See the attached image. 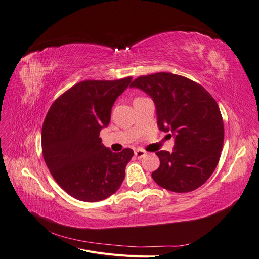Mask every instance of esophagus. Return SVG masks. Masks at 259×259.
Returning <instances> with one entry per match:
<instances>
[{
  "label": "esophagus",
  "mask_w": 259,
  "mask_h": 259,
  "mask_svg": "<svg viewBox=\"0 0 259 259\" xmlns=\"http://www.w3.org/2000/svg\"><path fill=\"white\" fill-rule=\"evenodd\" d=\"M134 153H135L136 158H138V159H142V158H144V156L146 155V152L144 150H142V149H136V150L134 151Z\"/></svg>",
  "instance_id": "obj_1"
}]
</instances>
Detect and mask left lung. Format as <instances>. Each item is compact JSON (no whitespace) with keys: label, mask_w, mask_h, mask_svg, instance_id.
Here are the masks:
<instances>
[{"label":"left lung","mask_w":259,"mask_h":259,"mask_svg":"<svg viewBox=\"0 0 259 259\" xmlns=\"http://www.w3.org/2000/svg\"><path fill=\"white\" fill-rule=\"evenodd\" d=\"M153 100L160 131L174 137L173 152L159 151L152 178L173 192L198 189L215 170L224 144L223 117L215 99L187 77L159 72L131 84Z\"/></svg>","instance_id":"obj_1"}]
</instances>
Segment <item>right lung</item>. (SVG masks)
Returning a JSON list of instances; mask_svg holds the SVG:
<instances>
[{"label":"right lung","mask_w":259,"mask_h":259,"mask_svg":"<svg viewBox=\"0 0 259 259\" xmlns=\"http://www.w3.org/2000/svg\"><path fill=\"white\" fill-rule=\"evenodd\" d=\"M131 82L132 76L80 82L55 100L46 114L45 163L57 184L76 200H105L123 183L134 151L112 152L101 144L99 133L110 123L112 106Z\"/></svg>","instance_id":"add662e5"}]
</instances>
